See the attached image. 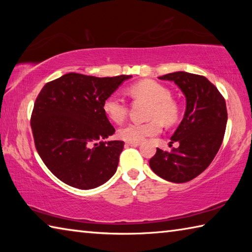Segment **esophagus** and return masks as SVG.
<instances>
[{
  "instance_id": "esophagus-1",
  "label": "esophagus",
  "mask_w": 252,
  "mask_h": 252,
  "mask_svg": "<svg viewBox=\"0 0 252 252\" xmlns=\"http://www.w3.org/2000/svg\"><path fill=\"white\" fill-rule=\"evenodd\" d=\"M126 146H129V147H139L140 142H126Z\"/></svg>"
}]
</instances>
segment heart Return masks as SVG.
I'll list each match as a JSON object with an SVG mask.
<instances>
[{
    "mask_svg": "<svg viewBox=\"0 0 252 252\" xmlns=\"http://www.w3.org/2000/svg\"><path fill=\"white\" fill-rule=\"evenodd\" d=\"M129 94L133 99L150 102L147 122H131L118 131L119 136L127 142H140L148 136L157 135L162 129V122L167 126L176 123L179 119V106L171 99V92L164 85L153 80H143L131 85ZM102 109L108 119L114 123H122L127 116V105L121 96H106Z\"/></svg>",
    "mask_w": 252,
    "mask_h": 252,
    "instance_id": "heart-1",
    "label": "heart"
}]
</instances>
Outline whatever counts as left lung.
<instances>
[{"mask_svg": "<svg viewBox=\"0 0 252 252\" xmlns=\"http://www.w3.org/2000/svg\"><path fill=\"white\" fill-rule=\"evenodd\" d=\"M173 81L186 96V112L171 143L178 148H157L149 164L164 180L185 183L206 170L222 143L228 113L225 101L210 81L202 75L178 71L159 76Z\"/></svg>", "mask_w": 252, "mask_h": 252, "instance_id": "left-lung-1", "label": "left lung"}]
</instances>
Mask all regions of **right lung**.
Wrapping results in <instances>:
<instances>
[{
  "instance_id": "add662e5",
  "label": "right lung",
  "mask_w": 252,
  "mask_h": 252,
  "mask_svg": "<svg viewBox=\"0 0 252 252\" xmlns=\"http://www.w3.org/2000/svg\"><path fill=\"white\" fill-rule=\"evenodd\" d=\"M130 78L67 73L46 83L39 93L31 117L34 143L62 182L89 190L116 173L125 142L105 141L116 130L102 104Z\"/></svg>"
}]
</instances>
